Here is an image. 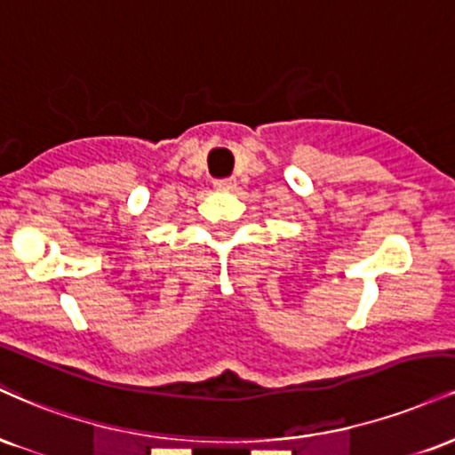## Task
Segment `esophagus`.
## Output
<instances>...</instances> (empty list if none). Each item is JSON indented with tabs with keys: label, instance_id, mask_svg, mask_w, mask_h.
<instances>
[{
	"label": "esophagus",
	"instance_id": "obj_1",
	"mask_svg": "<svg viewBox=\"0 0 455 455\" xmlns=\"http://www.w3.org/2000/svg\"><path fill=\"white\" fill-rule=\"evenodd\" d=\"M215 187L219 191H229V189H234V187H236V179H232V176H229V179H217Z\"/></svg>",
	"mask_w": 455,
	"mask_h": 455
}]
</instances>
